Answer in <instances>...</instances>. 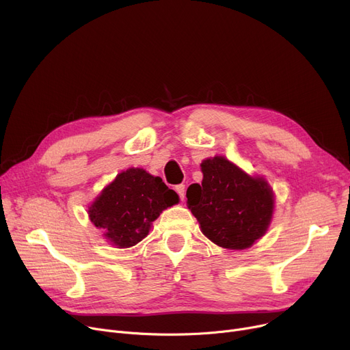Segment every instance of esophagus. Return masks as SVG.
Listing matches in <instances>:
<instances>
[{"label": "esophagus", "mask_w": 350, "mask_h": 350, "mask_svg": "<svg viewBox=\"0 0 350 350\" xmlns=\"http://www.w3.org/2000/svg\"><path fill=\"white\" fill-rule=\"evenodd\" d=\"M176 193L178 194V197H180V200L183 201L185 200V197H186V186L185 185H178V186H176Z\"/></svg>", "instance_id": "esophagus-1"}]
</instances>
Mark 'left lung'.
I'll return each mask as SVG.
<instances>
[{
  "label": "left lung",
  "instance_id": "1",
  "mask_svg": "<svg viewBox=\"0 0 350 350\" xmlns=\"http://www.w3.org/2000/svg\"><path fill=\"white\" fill-rule=\"evenodd\" d=\"M201 172V186L191 185L186 194L201 231L218 247H251L271 223L273 194L268 183L250 177L221 156L204 160Z\"/></svg>",
  "mask_w": 350,
  "mask_h": 350
}]
</instances>
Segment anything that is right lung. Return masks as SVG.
Masks as SVG:
<instances>
[{"instance_id":"1","label":"right lung","mask_w":350,"mask_h":350,"mask_svg":"<svg viewBox=\"0 0 350 350\" xmlns=\"http://www.w3.org/2000/svg\"><path fill=\"white\" fill-rule=\"evenodd\" d=\"M178 203V196L143 169H129L103 189L89 208L90 221L120 248L133 247L149 234L160 213Z\"/></svg>"}]
</instances>
